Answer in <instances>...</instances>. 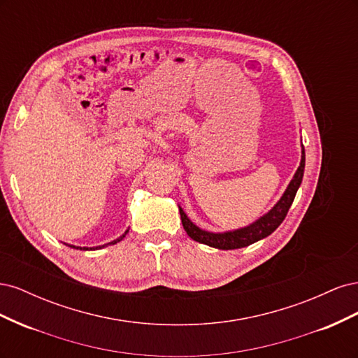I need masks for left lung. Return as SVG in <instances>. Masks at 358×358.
<instances>
[{
  "instance_id": "left-lung-1",
  "label": "left lung",
  "mask_w": 358,
  "mask_h": 358,
  "mask_svg": "<svg viewBox=\"0 0 358 358\" xmlns=\"http://www.w3.org/2000/svg\"><path fill=\"white\" fill-rule=\"evenodd\" d=\"M303 171H305V148L301 145V161L294 178L291 179L288 188L284 192V196L280 197V200L266 215H263L262 218L239 230L225 231V233H210V231H204L199 229L196 224H192L187 216V213L182 210V208H179L183 229H185L187 234L192 241L204 243L212 248H218V249L245 248L258 241H262L268 234H272L285 220V216L291 208L292 201H294L297 189L301 183Z\"/></svg>"
}]
</instances>
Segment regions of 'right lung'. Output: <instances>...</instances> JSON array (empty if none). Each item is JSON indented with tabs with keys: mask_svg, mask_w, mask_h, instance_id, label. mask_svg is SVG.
I'll use <instances>...</instances> for the list:
<instances>
[{
	"mask_svg": "<svg viewBox=\"0 0 358 358\" xmlns=\"http://www.w3.org/2000/svg\"><path fill=\"white\" fill-rule=\"evenodd\" d=\"M128 233V230L121 236V237H119V239H116V241H113V242H109V243H106V245H101V246H95V248H80V246H74V245H69L70 248H74V249H80V251H88V249H90V251H91V249H101V248H104V246H107V245H115V243H117V242H121L122 239H124V237H125V234Z\"/></svg>",
	"mask_w": 358,
	"mask_h": 358,
	"instance_id": "right-lung-1",
	"label": "right lung"
}]
</instances>
